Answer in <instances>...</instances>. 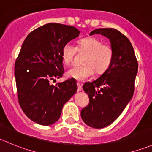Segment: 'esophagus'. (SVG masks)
Wrapping results in <instances>:
<instances>
[{
  "instance_id": "obj_1",
  "label": "esophagus",
  "mask_w": 152,
  "mask_h": 152,
  "mask_svg": "<svg viewBox=\"0 0 152 152\" xmlns=\"http://www.w3.org/2000/svg\"><path fill=\"white\" fill-rule=\"evenodd\" d=\"M77 87H78V89H77L78 91H82V85H81L80 83H79V82H77Z\"/></svg>"
}]
</instances>
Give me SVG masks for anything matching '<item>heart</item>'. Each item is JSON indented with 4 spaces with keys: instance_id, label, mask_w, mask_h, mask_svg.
<instances>
[{
    "instance_id": "obj_1",
    "label": "heart",
    "mask_w": 152,
    "mask_h": 152,
    "mask_svg": "<svg viewBox=\"0 0 152 152\" xmlns=\"http://www.w3.org/2000/svg\"><path fill=\"white\" fill-rule=\"evenodd\" d=\"M78 50L87 53L84 58L83 65H76L69 69L67 76L75 80H86L91 77L94 73H102L110 67L113 57L111 47L103 44L99 39L89 37L79 42ZM76 47L71 43H67L61 49V58L64 64L69 65L73 61L76 53Z\"/></svg>"
}]
</instances>
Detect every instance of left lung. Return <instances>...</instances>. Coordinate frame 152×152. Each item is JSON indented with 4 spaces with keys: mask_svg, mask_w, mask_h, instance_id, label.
I'll use <instances>...</instances> for the list:
<instances>
[{
    "mask_svg": "<svg viewBox=\"0 0 152 152\" xmlns=\"http://www.w3.org/2000/svg\"><path fill=\"white\" fill-rule=\"evenodd\" d=\"M94 34L109 39L113 57L110 67L98 79L83 85L90 102L82 110L81 117L90 127L102 129L115 121L132 99L138 64L130 41L120 31L101 28L90 35Z\"/></svg>",
    "mask_w": 152,
    "mask_h": 152,
    "instance_id": "1",
    "label": "left lung"
}]
</instances>
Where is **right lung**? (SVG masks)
Segmentation results:
<instances>
[{
  "mask_svg": "<svg viewBox=\"0 0 152 152\" xmlns=\"http://www.w3.org/2000/svg\"><path fill=\"white\" fill-rule=\"evenodd\" d=\"M79 34L74 26L49 23L31 32L23 42L15 76L19 104L32 121L42 126L55 123L64 104L77 91L73 79L56 86L50 81L62 76L61 49Z\"/></svg>",
  "mask_w": 152,
  "mask_h": 152,
  "instance_id": "1",
  "label": "right lung"
}]
</instances>
